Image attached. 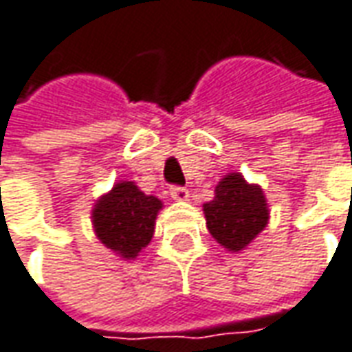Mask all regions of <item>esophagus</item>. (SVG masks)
Instances as JSON below:
<instances>
[{"label":"esophagus","instance_id":"34e87169","mask_svg":"<svg viewBox=\"0 0 352 352\" xmlns=\"http://www.w3.org/2000/svg\"><path fill=\"white\" fill-rule=\"evenodd\" d=\"M168 193H170L172 199H176V201H188L190 199V192L186 188H182V186H172Z\"/></svg>","mask_w":352,"mask_h":352}]
</instances>
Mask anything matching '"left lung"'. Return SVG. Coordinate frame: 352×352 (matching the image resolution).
I'll return each mask as SVG.
<instances>
[{"instance_id": "1", "label": "left lung", "mask_w": 352, "mask_h": 352, "mask_svg": "<svg viewBox=\"0 0 352 352\" xmlns=\"http://www.w3.org/2000/svg\"><path fill=\"white\" fill-rule=\"evenodd\" d=\"M207 228L221 246L240 252L267 225L270 211L259 186L242 174H228L219 182L214 197L204 205Z\"/></svg>"}]
</instances>
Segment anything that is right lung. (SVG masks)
<instances>
[{"instance_id": "1", "label": "right lung", "mask_w": 352, "mask_h": 352, "mask_svg": "<svg viewBox=\"0 0 352 352\" xmlns=\"http://www.w3.org/2000/svg\"><path fill=\"white\" fill-rule=\"evenodd\" d=\"M160 207V199L145 195L133 182H120L94 205V232L122 258H135L153 238Z\"/></svg>"}]
</instances>
